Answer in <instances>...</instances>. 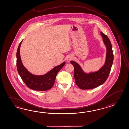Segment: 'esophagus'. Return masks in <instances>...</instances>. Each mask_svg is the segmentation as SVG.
Returning a JSON list of instances; mask_svg holds the SVG:
<instances>
[{
  "mask_svg": "<svg viewBox=\"0 0 129 129\" xmlns=\"http://www.w3.org/2000/svg\"><path fill=\"white\" fill-rule=\"evenodd\" d=\"M72 58H73L72 57H71V56H69V57H67V62H70V61H71L72 59Z\"/></svg>",
  "mask_w": 129,
  "mask_h": 129,
  "instance_id": "obj_1",
  "label": "esophagus"
}]
</instances>
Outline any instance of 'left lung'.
Instances as JSON below:
<instances>
[{
  "mask_svg": "<svg viewBox=\"0 0 129 129\" xmlns=\"http://www.w3.org/2000/svg\"><path fill=\"white\" fill-rule=\"evenodd\" d=\"M101 34L107 47V55L104 65L98 71L86 73L78 63L73 61H71V63L74 66L75 82L77 86L82 89H92L102 85L107 80L111 71L113 61L112 46L107 36L102 32Z\"/></svg>",
  "mask_w": 129,
  "mask_h": 129,
  "instance_id": "left-lung-1",
  "label": "left lung"
}]
</instances>
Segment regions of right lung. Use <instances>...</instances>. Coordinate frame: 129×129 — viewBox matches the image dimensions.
I'll use <instances>...</instances> for the list:
<instances>
[{
  "instance_id": "right-lung-1",
  "label": "right lung",
  "mask_w": 129,
  "mask_h": 129,
  "mask_svg": "<svg viewBox=\"0 0 129 129\" xmlns=\"http://www.w3.org/2000/svg\"><path fill=\"white\" fill-rule=\"evenodd\" d=\"M22 41L18 47L17 52V70L20 76L27 87L37 91H47L52 88L58 72L66 63L63 62L57 66L47 74L41 76H36L30 73L22 63L20 54V48Z\"/></svg>"
}]
</instances>
